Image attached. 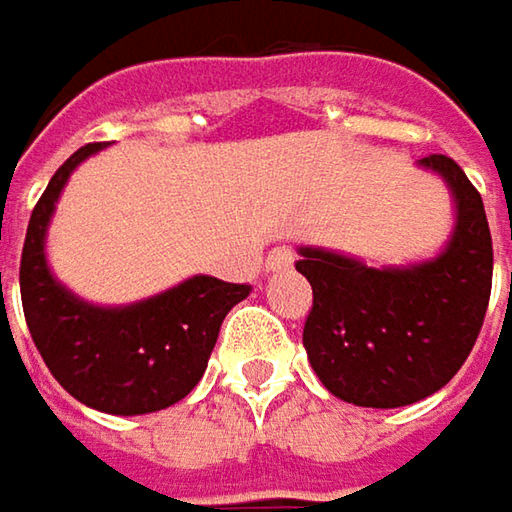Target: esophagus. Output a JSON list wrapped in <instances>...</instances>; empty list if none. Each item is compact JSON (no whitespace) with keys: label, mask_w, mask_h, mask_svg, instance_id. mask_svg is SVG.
Returning <instances> with one entry per match:
<instances>
[{"label":"esophagus","mask_w":512,"mask_h":512,"mask_svg":"<svg viewBox=\"0 0 512 512\" xmlns=\"http://www.w3.org/2000/svg\"><path fill=\"white\" fill-rule=\"evenodd\" d=\"M296 262V253L290 250V247H273L270 253L265 256V267L270 273H276V270H287V267H293Z\"/></svg>","instance_id":"esophagus-1"}]
</instances>
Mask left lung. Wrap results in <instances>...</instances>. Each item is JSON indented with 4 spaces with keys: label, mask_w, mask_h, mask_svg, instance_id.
Segmentation results:
<instances>
[{
    "label": "left lung",
    "mask_w": 512,
    "mask_h": 512,
    "mask_svg": "<svg viewBox=\"0 0 512 512\" xmlns=\"http://www.w3.org/2000/svg\"><path fill=\"white\" fill-rule=\"evenodd\" d=\"M456 202V227L439 256L404 267H370L322 247H299L296 270L313 287L307 359L333 396L359 407H404L450 382L479 339L493 239L479 190L442 153L419 159Z\"/></svg>",
    "instance_id": "1"
}]
</instances>
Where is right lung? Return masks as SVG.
Here are the masks:
<instances>
[{
    "label": "right lung",
    "mask_w": 512,
    "mask_h": 512,
    "mask_svg": "<svg viewBox=\"0 0 512 512\" xmlns=\"http://www.w3.org/2000/svg\"><path fill=\"white\" fill-rule=\"evenodd\" d=\"M102 148H79L53 173L30 213L19 287L30 336L53 379L93 410L142 416L185 399L199 384L219 327L250 285L193 276L125 307L90 305L59 285L45 259L50 216L76 165Z\"/></svg>",
    "instance_id": "obj_1"
}]
</instances>
